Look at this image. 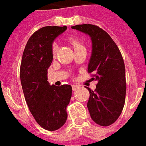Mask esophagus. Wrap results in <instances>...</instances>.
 Listing matches in <instances>:
<instances>
[{
	"label": "esophagus",
	"instance_id": "34e87169",
	"mask_svg": "<svg viewBox=\"0 0 146 146\" xmlns=\"http://www.w3.org/2000/svg\"><path fill=\"white\" fill-rule=\"evenodd\" d=\"M79 88V85H72V88H73V91H76V90L78 89Z\"/></svg>",
	"mask_w": 146,
	"mask_h": 146
}]
</instances>
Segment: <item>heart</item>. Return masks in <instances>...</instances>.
<instances>
[{"label": "heart", "mask_w": 146, "mask_h": 146, "mask_svg": "<svg viewBox=\"0 0 146 146\" xmlns=\"http://www.w3.org/2000/svg\"><path fill=\"white\" fill-rule=\"evenodd\" d=\"M70 42V44L73 46V48L74 49H78V48H82L84 47L82 46V44L81 43V42L79 41L78 39L75 38V37H72L69 40ZM57 50H58V45L56 43H53L52 44V52L53 55H55L57 52Z\"/></svg>", "instance_id": "obj_1"}]
</instances>
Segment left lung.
<instances>
[{"mask_svg":"<svg viewBox=\"0 0 146 146\" xmlns=\"http://www.w3.org/2000/svg\"><path fill=\"white\" fill-rule=\"evenodd\" d=\"M73 29L89 35L92 52L88 73L98 81L90 93L87 106L92 120L100 126L113 124L122 112L126 95V78L124 60L119 48L111 36L98 26L84 24Z\"/></svg>","mask_w":146,"mask_h":146,"instance_id":"1","label":"left lung"}]
</instances>
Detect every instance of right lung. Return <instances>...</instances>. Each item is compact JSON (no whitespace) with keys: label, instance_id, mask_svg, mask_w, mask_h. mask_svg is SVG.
I'll return each instance as SVG.
<instances>
[{"label":"right lung","instance_id":"add662e5","mask_svg":"<svg viewBox=\"0 0 146 146\" xmlns=\"http://www.w3.org/2000/svg\"><path fill=\"white\" fill-rule=\"evenodd\" d=\"M67 26H46L32 34L25 46L20 67V79L28 108L40 127L56 131L67 118L66 111L72 96L70 85H50L47 70L52 62V42Z\"/></svg>","mask_w":146,"mask_h":146}]
</instances>
